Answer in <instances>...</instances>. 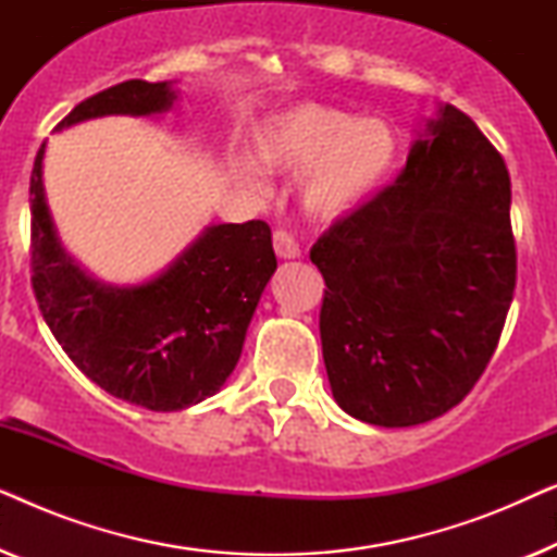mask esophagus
<instances>
[{"mask_svg": "<svg viewBox=\"0 0 557 557\" xmlns=\"http://www.w3.org/2000/svg\"><path fill=\"white\" fill-rule=\"evenodd\" d=\"M273 250H276L278 258H299V246L286 231L273 233Z\"/></svg>", "mask_w": 557, "mask_h": 557, "instance_id": "esophagus-1", "label": "esophagus"}]
</instances>
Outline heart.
I'll list each match as a JSON object with an SVG mask.
<instances>
[{
    "label": "heart",
    "instance_id": "obj_1",
    "mask_svg": "<svg viewBox=\"0 0 557 557\" xmlns=\"http://www.w3.org/2000/svg\"><path fill=\"white\" fill-rule=\"evenodd\" d=\"M398 151V136L383 119H360L322 103H299L276 113L256 139L263 166L304 172L301 208L326 223L368 205L391 180ZM233 177L250 193L265 189L261 166L246 157L233 162Z\"/></svg>",
    "mask_w": 557,
    "mask_h": 557
}]
</instances>
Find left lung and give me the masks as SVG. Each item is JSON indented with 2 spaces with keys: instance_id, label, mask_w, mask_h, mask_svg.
Wrapping results in <instances>:
<instances>
[{
  "instance_id": "8db88e82",
  "label": "left lung",
  "mask_w": 557,
  "mask_h": 557,
  "mask_svg": "<svg viewBox=\"0 0 557 557\" xmlns=\"http://www.w3.org/2000/svg\"><path fill=\"white\" fill-rule=\"evenodd\" d=\"M509 197L505 159L446 103L398 180L314 243L322 355L345 413L406 429L467 398L515 294Z\"/></svg>"
}]
</instances>
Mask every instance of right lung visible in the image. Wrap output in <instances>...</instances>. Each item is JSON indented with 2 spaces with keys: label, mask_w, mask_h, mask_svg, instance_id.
Wrapping results in <instances>:
<instances>
[{
  "label": "right lung",
  "mask_w": 557,
  "mask_h": 557,
  "mask_svg": "<svg viewBox=\"0 0 557 557\" xmlns=\"http://www.w3.org/2000/svg\"><path fill=\"white\" fill-rule=\"evenodd\" d=\"M172 83L124 81L86 98L58 128L98 116H154L172 109ZM45 144L29 177L33 288L52 337L83 375L113 398L182 410L215 395L238 364L265 284L276 271L263 220L205 227L159 276L109 286L88 276L52 225L42 185Z\"/></svg>",
  "instance_id": "right-lung-1"
}]
</instances>
